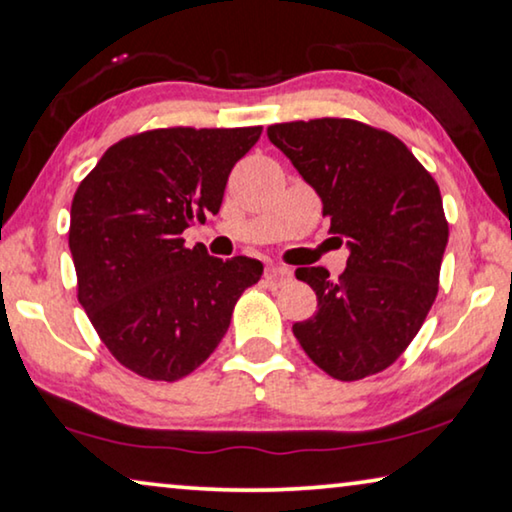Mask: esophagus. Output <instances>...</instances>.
Listing matches in <instances>:
<instances>
[{"instance_id": "1", "label": "esophagus", "mask_w": 512, "mask_h": 512, "mask_svg": "<svg viewBox=\"0 0 512 512\" xmlns=\"http://www.w3.org/2000/svg\"><path fill=\"white\" fill-rule=\"evenodd\" d=\"M293 272L286 268V265H268L265 268V277L270 279V282H286V279H291Z\"/></svg>"}]
</instances>
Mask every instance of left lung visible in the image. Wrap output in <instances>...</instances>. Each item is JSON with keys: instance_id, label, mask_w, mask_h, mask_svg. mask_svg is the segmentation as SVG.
I'll return each instance as SVG.
<instances>
[{"instance_id": "1", "label": "left lung", "mask_w": 512, "mask_h": 512, "mask_svg": "<svg viewBox=\"0 0 512 512\" xmlns=\"http://www.w3.org/2000/svg\"><path fill=\"white\" fill-rule=\"evenodd\" d=\"M270 142L291 160L349 249L347 270L298 268L317 312L293 324L305 354L335 380L389 368L410 345L438 293L447 221L438 184L408 146L349 118L277 123Z\"/></svg>"}]
</instances>
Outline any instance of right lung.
Listing matches in <instances>:
<instances>
[{
	"instance_id": "right-lung-1",
	"label": "right lung",
	"mask_w": 512,
	"mask_h": 512,
	"mask_svg": "<svg viewBox=\"0 0 512 512\" xmlns=\"http://www.w3.org/2000/svg\"><path fill=\"white\" fill-rule=\"evenodd\" d=\"M256 128H165L121 139L81 181L69 212L79 303L116 361L149 380L193 373L223 340L256 258L221 261L181 233L216 214Z\"/></svg>"
}]
</instances>
